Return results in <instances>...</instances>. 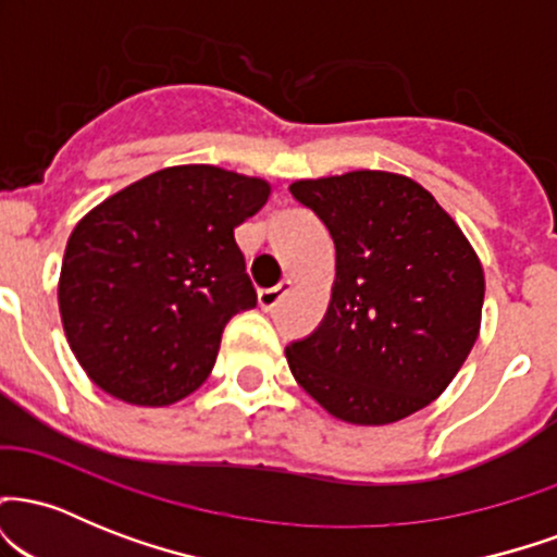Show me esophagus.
Returning a JSON list of instances; mask_svg holds the SVG:
<instances>
[{"label":"esophagus","mask_w":557,"mask_h":557,"mask_svg":"<svg viewBox=\"0 0 557 557\" xmlns=\"http://www.w3.org/2000/svg\"><path fill=\"white\" fill-rule=\"evenodd\" d=\"M277 290H280V285L277 287H259V304L264 306V309H270V306H274V300H277V296H274Z\"/></svg>","instance_id":"1"}]
</instances>
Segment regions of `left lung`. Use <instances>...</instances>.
<instances>
[{
	"mask_svg": "<svg viewBox=\"0 0 557 557\" xmlns=\"http://www.w3.org/2000/svg\"><path fill=\"white\" fill-rule=\"evenodd\" d=\"M270 183L214 164L159 170L75 225L60 314L88 380L133 406H172L212 374L225 324L257 306L235 227Z\"/></svg>",
	"mask_w": 557,
	"mask_h": 557,
	"instance_id": "8db88e82",
	"label": "left lung"
}]
</instances>
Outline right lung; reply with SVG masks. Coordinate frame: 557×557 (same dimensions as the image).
<instances>
[{
	"instance_id": "add662e5",
	"label": "right lung",
	"mask_w": 557,
	"mask_h": 557,
	"mask_svg": "<svg viewBox=\"0 0 557 557\" xmlns=\"http://www.w3.org/2000/svg\"><path fill=\"white\" fill-rule=\"evenodd\" d=\"M335 243L327 314L285 348L324 411L393 424L443 395L474 348L484 272L461 227L411 177L380 170L298 181Z\"/></svg>"
}]
</instances>
